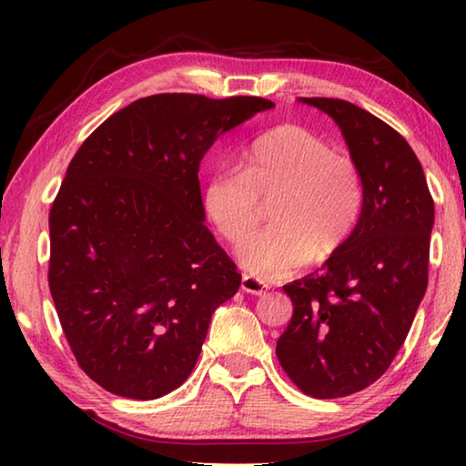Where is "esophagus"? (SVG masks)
<instances>
[{"mask_svg": "<svg viewBox=\"0 0 466 466\" xmlns=\"http://www.w3.org/2000/svg\"><path fill=\"white\" fill-rule=\"evenodd\" d=\"M240 288L247 291V294H252V296H263L267 289V283H263L261 279H257V278H252V275H248V273H242V283H240Z\"/></svg>", "mask_w": 466, "mask_h": 466, "instance_id": "1", "label": "esophagus"}]
</instances>
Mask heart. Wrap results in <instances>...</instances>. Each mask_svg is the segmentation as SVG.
I'll return each mask as SVG.
<instances>
[{"instance_id":"obj_1","label":"heart","mask_w":466,"mask_h":466,"mask_svg":"<svg viewBox=\"0 0 466 466\" xmlns=\"http://www.w3.org/2000/svg\"><path fill=\"white\" fill-rule=\"evenodd\" d=\"M274 201V228L242 250L261 279H281L341 250L364 208V178L351 157L299 125L265 131L244 149L242 170L224 168L205 187V209L219 234L242 244L256 233L262 203Z\"/></svg>"}]
</instances>
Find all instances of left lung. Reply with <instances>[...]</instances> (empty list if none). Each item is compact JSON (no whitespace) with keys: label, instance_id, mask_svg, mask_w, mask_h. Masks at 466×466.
<instances>
[{"label":"left lung","instance_id":"1","mask_svg":"<svg viewBox=\"0 0 466 466\" xmlns=\"http://www.w3.org/2000/svg\"><path fill=\"white\" fill-rule=\"evenodd\" d=\"M330 115L364 178L358 226L329 261L283 286L294 304L278 360L304 394L339 399L376 382L405 343L428 288L433 199L399 131L339 98H302Z\"/></svg>","mask_w":466,"mask_h":466}]
</instances>
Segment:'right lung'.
<instances>
[{"instance_id":"add662e5","label":"right lung","mask_w":466,"mask_h":466,"mask_svg":"<svg viewBox=\"0 0 466 466\" xmlns=\"http://www.w3.org/2000/svg\"><path fill=\"white\" fill-rule=\"evenodd\" d=\"M275 106L258 96L154 94L94 129L49 211V289L77 366L149 400L193 372L238 267L203 224L199 164L214 141Z\"/></svg>"}]
</instances>
